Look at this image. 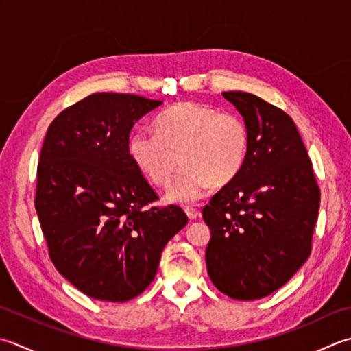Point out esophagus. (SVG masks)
Here are the masks:
<instances>
[{
    "instance_id": "esophagus-1",
    "label": "esophagus",
    "mask_w": 351,
    "mask_h": 351,
    "mask_svg": "<svg viewBox=\"0 0 351 351\" xmlns=\"http://www.w3.org/2000/svg\"><path fill=\"white\" fill-rule=\"evenodd\" d=\"M184 211H185V215L189 216L190 221H195V219H197L199 215H201V213H199V211H197L196 208H193V207H184Z\"/></svg>"
}]
</instances>
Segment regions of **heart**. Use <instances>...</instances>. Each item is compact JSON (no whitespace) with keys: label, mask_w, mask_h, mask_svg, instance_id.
<instances>
[{"label":"heart","mask_w":351,"mask_h":351,"mask_svg":"<svg viewBox=\"0 0 351 351\" xmlns=\"http://www.w3.org/2000/svg\"><path fill=\"white\" fill-rule=\"evenodd\" d=\"M155 130L156 135L135 130L128 149L135 166L158 187L167 185L178 161L182 162L169 187V201L193 202L211 185L223 187L236 180L248 158L250 129L242 117L205 103H176L156 117Z\"/></svg>","instance_id":"obj_1"}]
</instances>
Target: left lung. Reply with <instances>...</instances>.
<instances>
[{
    "label": "left lung",
    "instance_id": "1",
    "mask_svg": "<svg viewBox=\"0 0 351 351\" xmlns=\"http://www.w3.org/2000/svg\"><path fill=\"white\" fill-rule=\"evenodd\" d=\"M223 97L243 115L250 150L242 171L202 208L211 230L208 276L234 300H258L287 283L312 252L321 191L293 120L250 93Z\"/></svg>",
    "mask_w": 351,
    "mask_h": 351
}]
</instances>
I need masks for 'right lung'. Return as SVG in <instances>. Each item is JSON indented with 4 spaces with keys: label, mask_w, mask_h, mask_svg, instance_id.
I'll return each mask as SVG.
<instances>
[{
    "label": "right lung",
    "mask_w": 351,
    "mask_h": 351,
    "mask_svg": "<svg viewBox=\"0 0 351 351\" xmlns=\"http://www.w3.org/2000/svg\"><path fill=\"white\" fill-rule=\"evenodd\" d=\"M162 101L97 93L48 126L36 173V208L53 265L95 300L129 301L152 283L161 252L189 222L129 155V132Z\"/></svg>",
    "instance_id": "obj_1"
}]
</instances>
